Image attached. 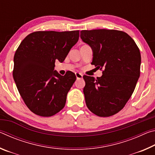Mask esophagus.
I'll use <instances>...</instances> for the list:
<instances>
[{
  "label": "esophagus",
  "instance_id": "34e87169",
  "mask_svg": "<svg viewBox=\"0 0 155 155\" xmlns=\"http://www.w3.org/2000/svg\"><path fill=\"white\" fill-rule=\"evenodd\" d=\"M75 75H76V77H77V79H80V78H83V74H81V73L76 72L75 73Z\"/></svg>",
  "mask_w": 155,
  "mask_h": 155
}]
</instances>
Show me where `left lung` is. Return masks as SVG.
<instances>
[{"label":"left lung","instance_id":"8db88e82","mask_svg":"<svg viewBox=\"0 0 155 155\" xmlns=\"http://www.w3.org/2000/svg\"><path fill=\"white\" fill-rule=\"evenodd\" d=\"M81 38L92 48L91 64L104 68L96 79L83 76L86 105L98 116H111L124 108L134 91L140 75V49L121 31L83 30Z\"/></svg>","mask_w":155,"mask_h":155}]
</instances>
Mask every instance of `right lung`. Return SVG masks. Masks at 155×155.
<instances>
[{"instance_id": "right-lung-1", "label": "right lung", "mask_w": 155, "mask_h": 155, "mask_svg": "<svg viewBox=\"0 0 155 155\" xmlns=\"http://www.w3.org/2000/svg\"><path fill=\"white\" fill-rule=\"evenodd\" d=\"M79 31H36L22 41L14 57L13 77L25 103L43 117L64 108L68 91L76 81L71 71L61 76L54 69L77 42Z\"/></svg>"}]
</instances>
